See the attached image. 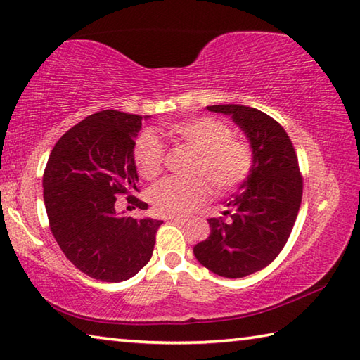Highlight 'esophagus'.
Wrapping results in <instances>:
<instances>
[{"label": "esophagus", "instance_id": "esophagus-1", "mask_svg": "<svg viewBox=\"0 0 360 360\" xmlns=\"http://www.w3.org/2000/svg\"><path fill=\"white\" fill-rule=\"evenodd\" d=\"M168 220H172V221H174V224H178V225H186L187 224V219H181V217H169Z\"/></svg>", "mask_w": 360, "mask_h": 360}]
</instances>
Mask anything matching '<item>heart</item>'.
<instances>
[{
    "mask_svg": "<svg viewBox=\"0 0 360 360\" xmlns=\"http://www.w3.org/2000/svg\"><path fill=\"white\" fill-rule=\"evenodd\" d=\"M167 134L197 153L195 174H202L215 192L224 193L243 184L253 165V153L247 141L231 136V127L215 117L174 122ZM134 160L139 173L153 179L162 172L163 146L153 134L141 135L135 143ZM149 198L163 215L191 214L207 198V184L202 178H168L151 188Z\"/></svg>",
    "mask_w": 360,
    "mask_h": 360,
    "instance_id": "1",
    "label": "heart"
}]
</instances>
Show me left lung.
Here are the masks:
<instances>
[{
    "instance_id": "8db88e82",
    "label": "left lung",
    "mask_w": 360,
    "mask_h": 360,
    "mask_svg": "<svg viewBox=\"0 0 360 360\" xmlns=\"http://www.w3.org/2000/svg\"><path fill=\"white\" fill-rule=\"evenodd\" d=\"M230 116L253 153L247 179L224 201V217L209 219L207 239L193 247L195 258L226 278L247 277L282 252L302 200V178L288 134L257 108L224 103L206 107Z\"/></svg>"
}]
</instances>
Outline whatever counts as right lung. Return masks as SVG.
Masks as SVG:
<instances>
[{"label": "right lung", "instance_id": "right-lung-1", "mask_svg": "<svg viewBox=\"0 0 360 360\" xmlns=\"http://www.w3.org/2000/svg\"><path fill=\"white\" fill-rule=\"evenodd\" d=\"M149 117L116 110L84 117L58 140L45 167L50 230L70 263L101 282L129 280L153 257L162 220L122 217L115 207L117 195L139 191L135 139Z\"/></svg>", "mask_w": 360, "mask_h": 360}]
</instances>
